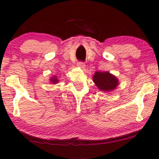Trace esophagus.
<instances>
[{
  "label": "esophagus",
  "mask_w": 159,
  "mask_h": 159,
  "mask_svg": "<svg viewBox=\"0 0 159 159\" xmlns=\"http://www.w3.org/2000/svg\"><path fill=\"white\" fill-rule=\"evenodd\" d=\"M77 66L80 67V68H81V69H84V68H85V64H84V63L78 62L77 63Z\"/></svg>",
  "instance_id": "obj_1"
}]
</instances>
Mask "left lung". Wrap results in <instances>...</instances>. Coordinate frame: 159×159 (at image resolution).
<instances>
[{
	"label": "left lung",
	"mask_w": 159,
	"mask_h": 159,
	"mask_svg": "<svg viewBox=\"0 0 159 159\" xmlns=\"http://www.w3.org/2000/svg\"><path fill=\"white\" fill-rule=\"evenodd\" d=\"M93 80L98 89L105 93L114 90L119 84L118 78L108 71H96Z\"/></svg>",
	"instance_id": "8db88e82"
}]
</instances>
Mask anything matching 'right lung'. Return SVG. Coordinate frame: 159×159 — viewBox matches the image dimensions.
<instances>
[{"instance_id": "add662e5", "label": "right lung", "mask_w": 159, "mask_h": 159, "mask_svg": "<svg viewBox=\"0 0 159 159\" xmlns=\"http://www.w3.org/2000/svg\"><path fill=\"white\" fill-rule=\"evenodd\" d=\"M49 81L51 84H57V83H58V82H59V80H58L57 76H56V75H53V77H50Z\"/></svg>"}]
</instances>
